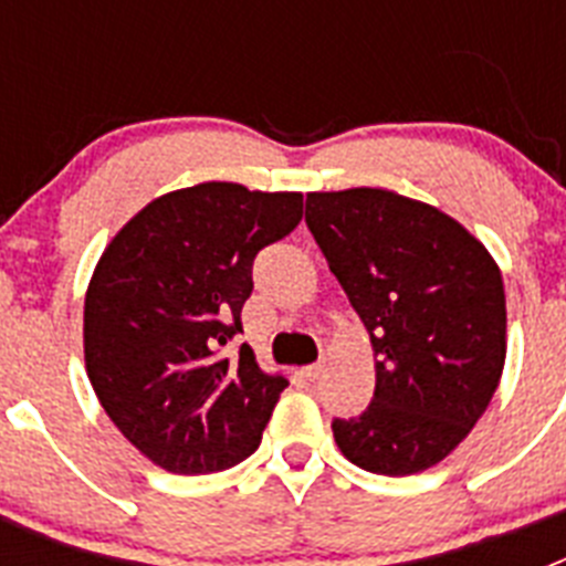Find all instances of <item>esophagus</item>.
<instances>
[{"label": "esophagus", "instance_id": "esophagus-1", "mask_svg": "<svg viewBox=\"0 0 566 566\" xmlns=\"http://www.w3.org/2000/svg\"><path fill=\"white\" fill-rule=\"evenodd\" d=\"M300 374H303V377H306L308 379V382H314V379H317L319 377V374H323V365H306V368H303V371H300Z\"/></svg>", "mask_w": 566, "mask_h": 566}]
</instances>
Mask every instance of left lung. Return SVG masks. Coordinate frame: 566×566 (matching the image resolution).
<instances>
[{"label": "left lung", "instance_id": "left-lung-1", "mask_svg": "<svg viewBox=\"0 0 566 566\" xmlns=\"http://www.w3.org/2000/svg\"><path fill=\"white\" fill-rule=\"evenodd\" d=\"M306 223L371 334L374 399L334 419L348 462L411 476L479 422L507 354L496 260L451 214L388 189L308 192Z\"/></svg>", "mask_w": 566, "mask_h": 566}]
</instances>
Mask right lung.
I'll return each mask as SVG.
<instances>
[{
    "label": "right lung",
    "instance_id": "1",
    "mask_svg": "<svg viewBox=\"0 0 566 566\" xmlns=\"http://www.w3.org/2000/svg\"><path fill=\"white\" fill-rule=\"evenodd\" d=\"M303 218L300 192L207 181L133 214L84 294V365L113 424L153 464L198 476L258 451L289 385L240 332L258 252Z\"/></svg>",
    "mask_w": 566,
    "mask_h": 566
}]
</instances>
